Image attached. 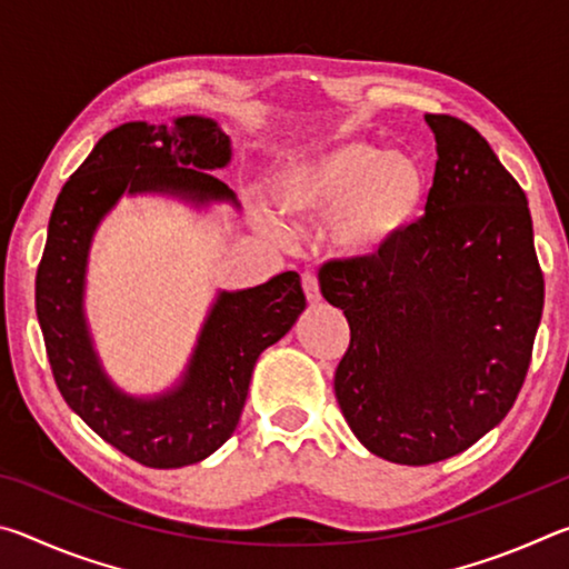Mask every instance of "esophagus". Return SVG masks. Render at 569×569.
I'll return each mask as SVG.
<instances>
[{
    "mask_svg": "<svg viewBox=\"0 0 569 569\" xmlns=\"http://www.w3.org/2000/svg\"><path fill=\"white\" fill-rule=\"evenodd\" d=\"M301 283H303V291H306L308 303H319V301H321L319 276H316L313 271H303V276H301Z\"/></svg>",
    "mask_w": 569,
    "mask_h": 569,
    "instance_id": "obj_1",
    "label": "esophagus"
}]
</instances>
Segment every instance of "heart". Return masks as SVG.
<instances>
[{"label": "heart", "mask_w": 569, "mask_h": 569, "mask_svg": "<svg viewBox=\"0 0 569 569\" xmlns=\"http://www.w3.org/2000/svg\"><path fill=\"white\" fill-rule=\"evenodd\" d=\"M427 198L429 178L417 160L366 140L291 162L273 186L278 210L296 223L333 218V243L349 256L393 243L423 216ZM263 223L278 233L271 218Z\"/></svg>", "instance_id": "heart-1"}]
</instances>
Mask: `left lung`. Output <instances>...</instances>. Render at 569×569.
Segmentation results:
<instances>
[{
    "label": "left lung",
    "mask_w": 569,
    "mask_h": 569,
    "mask_svg": "<svg viewBox=\"0 0 569 569\" xmlns=\"http://www.w3.org/2000/svg\"><path fill=\"white\" fill-rule=\"evenodd\" d=\"M427 213L379 253L321 266L351 341L333 391L361 445L397 465L469 449L522 389L545 278L519 182L465 120L427 114Z\"/></svg>",
    "instance_id": "1"
}]
</instances>
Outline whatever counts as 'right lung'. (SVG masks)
<instances>
[{"label": "right lung", "instance_id": "right-lung-1", "mask_svg": "<svg viewBox=\"0 0 569 569\" xmlns=\"http://www.w3.org/2000/svg\"><path fill=\"white\" fill-rule=\"evenodd\" d=\"M228 160V134L208 118L124 122L110 130L64 182L37 268V319L67 407L124 457L152 469L196 465L226 445L238 427L258 356L286 336L306 308L301 278L286 271L248 291L220 293L180 387L158 399H132L102 373L84 326L90 240L124 190L236 203L233 190L208 172Z\"/></svg>", "mask_w": 569, "mask_h": 569}]
</instances>
